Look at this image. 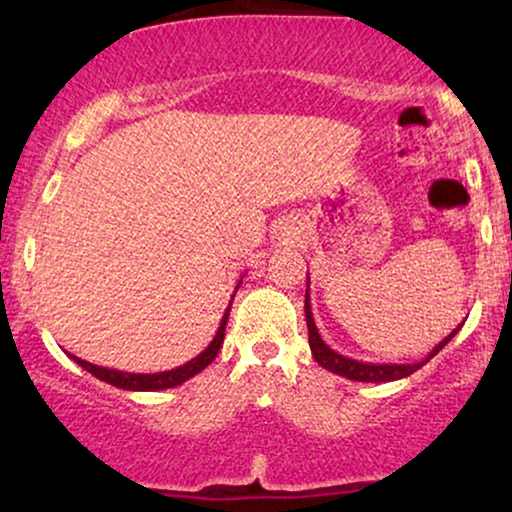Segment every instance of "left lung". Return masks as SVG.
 <instances>
[{"mask_svg": "<svg viewBox=\"0 0 512 512\" xmlns=\"http://www.w3.org/2000/svg\"><path fill=\"white\" fill-rule=\"evenodd\" d=\"M305 319H307V333H310V349H312L314 361H317L321 368L331 370V373L347 377V380H354V382H394V380H401V377L412 375L415 370L422 368L424 363H429L433 356H436L440 349H443L447 342H450L454 335L461 331V326H464V324H459L450 335H447L445 340H440L438 345L417 363H368V361L349 359V356L338 354L335 349H331L324 340H321L317 324H314V317H312L310 275H307V291H305Z\"/></svg>", "mask_w": 512, "mask_h": 512, "instance_id": "1", "label": "left lung"}]
</instances>
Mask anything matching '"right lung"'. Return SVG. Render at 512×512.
Masks as SVG:
<instances>
[{
    "mask_svg": "<svg viewBox=\"0 0 512 512\" xmlns=\"http://www.w3.org/2000/svg\"><path fill=\"white\" fill-rule=\"evenodd\" d=\"M242 279L237 282L235 291L240 289ZM235 298V293H233ZM230 305H233V300H230L226 312H223V319L219 324V331H216L214 340L209 342L205 352H200L195 359L186 361L184 366L179 368H172V370H163V373H125V370H114V368H102V366H95V363H88L79 359V356L69 354V359H74L76 363L83 370H88L90 375H95L97 380L111 384V387H118V389H125V391H163V389H172V387H179V384H184L186 380H191L193 375H198L200 370H205L209 363L216 359V354H219V349L223 345V333H226V321H228V314H230Z\"/></svg>",
    "mask_w": 512,
    "mask_h": 512,
    "instance_id": "add662e5",
    "label": "right lung"
}]
</instances>
